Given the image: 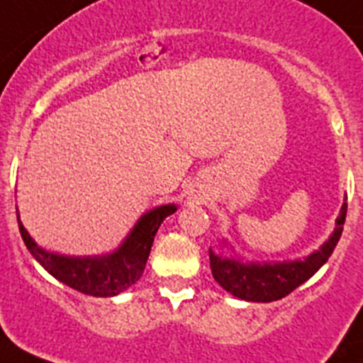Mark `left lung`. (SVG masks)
<instances>
[{
  "label": "left lung",
  "instance_id": "obj_1",
  "mask_svg": "<svg viewBox=\"0 0 363 363\" xmlns=\"http://www.w3.org/2000/svg\"><path fill=\"white\" fill-rule=\"evenodd\" d=\"M344 200H347V196ZM345 214H347V203H342L331 236L320 245L318 251L311 252L303 258L284 259V262H249L234 251V247L225 238H221L218 245L225 247L230 255H218L209 249L214 280L227 293L245 301L265 303L287 296L303 281L309 280L333 255L344 230Z\"/></svg>",
  "mask_w": 363,
  "mask_h": 363
}]
</instances>
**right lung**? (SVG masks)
Wrapping results in <instances>:
<instances>
[{"mask_svg":"<svg viewBox=\"0 0 363 363\" xmlns=\"http://www.w3.org/2000/svg\"><path fill=\"white\" fill-rule=\"evenodd\" d=\"M178 211L176 203H165L147 211L134 223L123 242L111 252L96 256H69L43 249L25 229L18 213L19 233L30 255L57 281L89 296H116L140 280L150 255L154 236L167 216Z\"/></svg>","mask_w":363,"mask_h":363,"instance_id":"obj_1","label":"right lung"}]
</instances>
